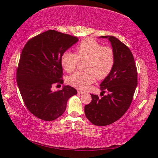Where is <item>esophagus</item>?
<instances>
[{"label": "esophagus", "mask_w": 158, "mask_h": 158, "mask_svg": "<svg viewBox=\"0 0 158 158\" xmlns=\"http://www.w3.org/2000/svg\"><path fill=\"white\" fill-rule=\"evenodd\" d=\"M77 92H78V94H84V92L83 91H81V90H77Z\"/></svg>", "instance_id": "1"}]
</instances>
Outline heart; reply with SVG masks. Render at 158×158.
I'll return each instance as SVG.
<instances>
[{
	"label": "heart",
	"mask_w": 158,
	"mask_h": 158,
	"mask_svg": "<svg viewBox=\"0 0 158 158\" xmlns=\"http://www.w3.org/2000/svg\"><path fill=\"white\" fill-rule=\"evenodd\" d=\"M85 72H77L67 81L75 88L85 90L95 81L108 77L115 63V54L113 48L103 46L92 39H85L76 47V53L66 51L61 57V64L66 72L76 70L79 61H86Z\"/></svg>",
	"instance_id": "heart-1"
}]
</instances>
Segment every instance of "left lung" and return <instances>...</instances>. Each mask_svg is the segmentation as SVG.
<instances>
[{
  "mask_svg": "<svg viewBox=\"0 0 158 158\" xmlns=\"http://www.w3.org/2000/svg\"><path fill=\"white\" fill-rule=\"evenodd\" d=\"M111 43L115 63L110 75L101 83L100 94H91L92 101L85 106L87 118L94 125H110L122 117L132 103L137 86V69L128 47L113 36H102ZM107 93L106 95L103 93Z\"/></svg>",
  "mask_w": 158,
  "mask_h": 158,
  "instance_id": "obj_1",
  "label": "left lung"
}]
</instances>
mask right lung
<instances>
[{"label": "right lung", "mask_w": 158, "mask_h": 158, "mask_svg": "<svg viewBox=\"0 0 158 158\" xmlns=\"http://www.w3.org/2000/svg\"><path fill=\"white\" fill-rule=\"evenodd\" d=\"M77 36L49 30L26 43L17 69V83L28 110L44 121L61 116L69 98L77 94L70 85L53 92L52 87L63 84L62 53L78 41Z\"/></svg>", "instance_id": "right-lung-1"}]
</instances>
